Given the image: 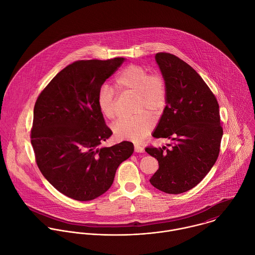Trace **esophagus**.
<instances>
[{
	"label": "esophagus",
	"instance_id": "1",
	"mask_svg": "<svg viewBox=\"0 0 255 255\" xmlns=\"http://www.w3.org/2000/svg\"><path fill=\"white\" fill-rule=\"evenodd\" d=\"M135 152H137V153H144L145 149H144V147H142L140 145H135Z\"/></svg>",
	"mask_w": 255,
	"mask_h": 255
}]
</instances>
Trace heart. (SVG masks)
<instances>
[{
  "mask_svg": "<svg viewBox=\"0 0 255 255\" xmlns=\"http://www.w3.org/2000/svg\"><path fill=\"white\" fill-rule=\"evenodd\" d=\"M114 84L118 93L136 94L134 112L138 114L130 118L119 119L113 125V133L118 139L140 142L150 133L153 126V121L145 112L154 117L166 105V81L160 73L150 74L146 67L131 64L117 74ZM98 105L106 118L110 120L116 118L115 95L107 85L102 86L99 91Z\"/></svg>",
  "mask_w": 255,
  "mask_h": 255,
  "instance_id": "obj_1",
  "label": "heart"
}]
</instances>
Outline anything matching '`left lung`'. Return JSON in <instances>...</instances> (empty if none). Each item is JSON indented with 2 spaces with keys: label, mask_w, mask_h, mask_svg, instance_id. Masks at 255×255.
<instances>
[{
  "label": "left lung",
  "mask_w": 255,
  "mask_h": 255,
  "mask_svg": "<svg viewBox=\"0 0 255 255\" xmlns=\"http://www.w3.org/2000/svg\"><path fill=\"white\" fill-rule=\"evenodd\" d=\"M155 60L166 81L167 101L153 137L172 141L162 148L147 147L158 161L150 179L156 189L179 194L195 187L215 164L223 128L216 97L187 63L159 52Z\"/></svg>",
  "instance_id": "left-lung-1"
}]
</instances>
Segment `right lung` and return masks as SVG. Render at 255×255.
I'll return each instance as SVG.
<instances>
[{
    "mask_svg": "<svg viewBox=\"0 0 255 255\" xmlns=\"http://www.w3.org/2000/svg\"><path fill=\"white\" fill-rule=\"evenodd\" d=\"M124 60L76 61L52 79L35 102L30 140L37 166L72 199L90 201L106 192L119 164L134 152L127 141L101 147L112 131L99 108V91Z\"/></svg>",
    "mask_w": 255,
    "mask_h": 255,
    "instance_id": "obj_1",
    "label": "right lung"
}]
</instances>
